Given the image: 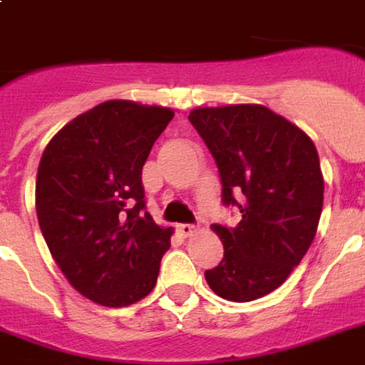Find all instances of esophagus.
Segmentation results:
<instances>
[{
  "label": "esophagus",
  "instance_id": "34e87169",
  "mask_svg": "<svg viewBox=\"0 0 365 365\" xmlns=\"http://www.w3.org/2000/svg\"><path fill=\"white\" fill-rule=\"evenodd\" d=\"M178 231H180L182 237H191V235L197 231V227H195L193 223H180V225H178Z\"/></svg>",
  "mask_w": 365,
  "mask_h": 365
}]
</instances>
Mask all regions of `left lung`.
Returning <instances> with one entry per match:
<instances>
[{
    "mask_svg": "<svg viewBox=\"0 0 365 365\" xmlns=\"http://www.w3.org/2000/svg\"><path fill=\"white\" fill-rule=\"evenodd\" d=\"M189 121L216 159L223 205L242 216L237 227L212 225L223 259L205 272L206 282L223 299H259L284 284L317 235L318 151L299 126L259 104L197 108Z\"/></svg>",
    "mask_w": 365,
    "mask_h": 365,
    "instance_id": "8db88e82",
    "label": "left lung"
}]
</instances>
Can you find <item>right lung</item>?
<instances>
[{
    "label": "right lung",
    "instance_id": "add662e5",
    "mask_svg": "<svg viewBox=\"0 0 365 365\" xmlns=\"http://www.w3.org/2000/svg\"><path fill=\"white\" fill-rule=\"evenodd\" d=\"M172 117L170 108L108 100L60 128L43 151V239L68 282L94 303L132 305L157 284L172 227L142 216V168Z\"/></svg>",
    "mask_w": 365,
    "mask_h": 365
}]
</instances>
